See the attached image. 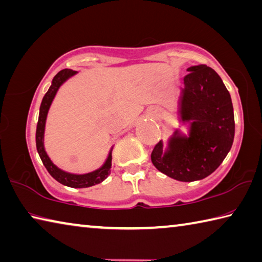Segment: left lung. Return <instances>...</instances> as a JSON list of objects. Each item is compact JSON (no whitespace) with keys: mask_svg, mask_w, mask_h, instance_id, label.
Listing matches in <instances>:
<instances>
[{"mask_svg":"<svg viewBox=\"0 0 262 262\" xmlns=\"http://www.w3.org/2000/svg\"><path fill=\"white\" fill-rule=\"evenodd\" d=\"M187 71L180 113L183 122L191 123L190 135L175 132L166 152L158 142L151 160L167 177L192 182L212 174L226 158L234 142L235 118L230 94L215 71L204 64Z\"/></svg>","mask_w":262,"mask_h":262,"instance_id":"1","label":"left lung"}]
</instances>
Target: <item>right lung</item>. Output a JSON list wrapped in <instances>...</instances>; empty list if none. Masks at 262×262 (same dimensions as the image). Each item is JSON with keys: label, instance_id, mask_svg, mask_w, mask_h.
Masks as SVG:
<instances>
[{"label": "right lung", "instance_id": "1", "mask_svg": "<svg viewBox=\"0 0 262 262\" xmlns=\"http://www.w3.org/2000/svg\"><path fill=\"white\" fill-rule=\"evenodd\" d=\"M75 73L77 72L73 70L64 69L59 71V72L55 75L54 79H52V83L50 85V88L48 89V92L46 93L43 99H42L41 102L39 120H37V126H36L35 141H36V149H37V152H39V156L42 160V163H43L45 167L47 168V170H48L52 178H54L56 181H58L59 183L68 185V187H71V188H88V187H92V185L101 183L102 181H104L108 177V174L111 172L112 150L110 151V155H108L105 164H104L101 168L97 170H94V172L88 173V174L77 175V174H71L68 172H64V170L59 169L57 166L52 164V161L49 159V157L45 151V146H43L46 119H47V115H48L52 99H54L57 90H58L60 85Z\"/></svg>", "mask_w": 262, "mask_h": 262}]
</instances>
